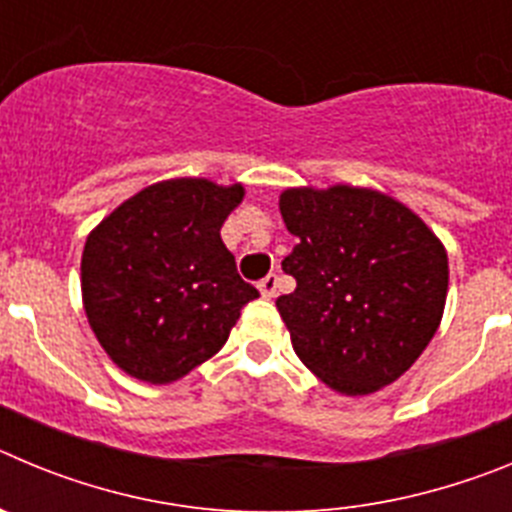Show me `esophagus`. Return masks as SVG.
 <instances>
[{
  "label": "esophagus",
  "instance_id": "obj_1",
  "mask_svg": "<svg viewBox=\"0 0 512 512\" xmlns=\"http://www.w3.org/2000/svg\"><path fill=\"white\" fill-rule=\"evenodd\" d=\"M277 287H279V277H277V274H274V271H271V274H266V277L259 282V292L264 297H274V295H277Z\"/></svg>",
  "mask_w": 512,
  "mask_h": 512
}]
</instances>
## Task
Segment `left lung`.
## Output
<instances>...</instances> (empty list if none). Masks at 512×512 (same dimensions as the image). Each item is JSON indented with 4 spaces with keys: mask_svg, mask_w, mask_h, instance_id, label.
<instances>
[{
    "mask_svg": "<svg viewBox=\"0 0 512 512\" xmlns=\"http://www.w3.org/2000/svg\"><path fill=\"white\" fill-rule=\"evenodd\" d=\"M284 225L300 238L277 300L295 354L343 395L395 382L431 343L449 289V259L415 212L374 189H287Z\"/></svg>",
    "mask_w": 512,
    "mask_h": 512,
    "instance_id": "left-lung-1",
    "label": "left lung"
}]
</instances>
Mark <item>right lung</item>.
<instances>
[{"label": "right lung", "mask_w": 512, "mask_h": 512, "mask_svg": "<svg viewBox=\"0 0 512 512\" xmlns=\"http://www.w3.org/2000/svg\"><path fill=\"white\" fill-rule=\"evenodd\" d=\"M243 187L169 179L122 202L81 256L89 325L120 369L169 384L225 346L259 297L220 238Z\"/></svg>", "instance_id": "1"}]
</instances>
